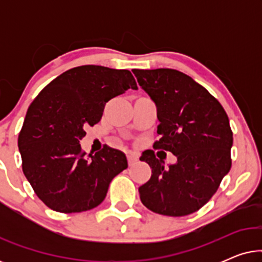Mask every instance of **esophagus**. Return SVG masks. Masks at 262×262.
<instances>
[{"label":"esophagus","instance_id":"esophagus-1","mask_svg":"<svg viewBox=\"0 0 262 262\" xmlns=\"http://www.w3.org/2000/svg\"><path fill=\"white\" fill-rule=\"evenodd\" d=\"M127 162H128V166H132L135 162H137V157H136L134 154L132 152H127Z\"/></svg>","mask_w":262,"mask_h":262}]
</instances>
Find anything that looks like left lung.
Returning <instances> with one entry per match:
<instances>
[{
	"label": "left lung",
	"instance_id": "left-lung-1",
	"mask_svg": "<svg viewBox=\"0 0 262 262\" xmlns=\"http://www.w3.org/2000/svg\"><path fill=\"white\" fill-rule=\"evenodd\" d=\"M132 73L156 105L160 141L154 148L177 156V162L164 167L154 151L142 154L141 161L151 168V177L138 188L143 205L164 216L195 212L230 170L232 132L227 113L203 85L181 71Z\"/></svg>",
	"mask_w": 262,
	"mask_h": 262
}]
</instances>
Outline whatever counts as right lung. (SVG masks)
Listing matches in <instances>:
<instances>
[{
	"mask_svg": "<svg viewBox=\"0 0 262 262\" xmlns=\"http://www.w3.org/2000/svg\"><path fill=\"white\" fill-rule=\"evenodd\" d=\"M138 89L128 70L82 66L50 82L28 107L17 145L23 170L38 198L63 213L101 204L112 179L127 168L120 150L103 146L85 154L84 128L101 119L106 103Z\"/></svg>",
	"mask_w": 262,
	"mask_h": 262,
	"instance_id": "obj_1",
	"label": "right lung"
}]
</instances>
